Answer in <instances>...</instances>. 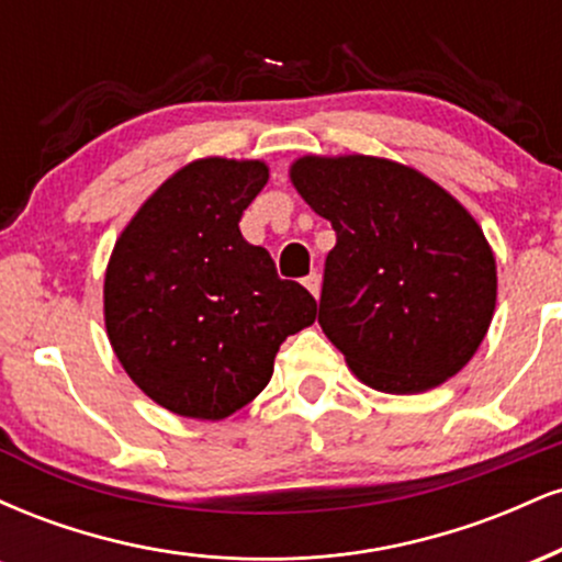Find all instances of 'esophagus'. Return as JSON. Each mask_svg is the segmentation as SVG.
Masks as SVG:
<instances>
[{
	"instance_id": "esophagus-1",
	"label": "esophagus",
	"mask_w": 562,
	"mask_h": 562,
	"mask_svg": "<svg viewBox=\"0 0 562 562\" xmlns=\"http://www.w3.org/2000/svg\"><path fill=\"white\" fill-rule=\"evenodd\" d=\"M303 285L308 288V293L314 295V299H319V290H322V274L319 272H312L303 280Z\"/></svg>"
}]
</instances>
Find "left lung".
<instances>
[{
  "label": "left lung",
  "mask_w": 562,
  "mask_h": 562,
  "mask_svg": "<svg viewBox=\"0 0 562 562\" xmlns=\"http://www.w3.org/2000/svg\"><path fill=\"white\" fill-rule=\"evenodd\" d=\"M290 182L333 224L319 325L370 389L396 396L447 383L486 338L496 261L481 224L412 166L303 156Z\"/></svg>",
  "instance_id": "8db88e82"
}]
</instances>
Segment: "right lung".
I'll use <instances>...</instances> for the list:
<instances>
[{
    "label": "right lung",
    "mask_w": 562,
    "mask_h": 562,
    "mask_svg": "<svg viewBox=\"0 0 562 562\" xmlns=\"http://www.w3.org/2000/svg\"><path fill=\"white\" fill-rule=\"evenodd\" d=\"M269 179L263 160L198 158L139 205L105 269V330L134 385L179 417L224 420L267 389L288 335L317 317L280 280L243 211Z\"/></svg>",
    "instance_id": "obj_1"
}]
</instances>
